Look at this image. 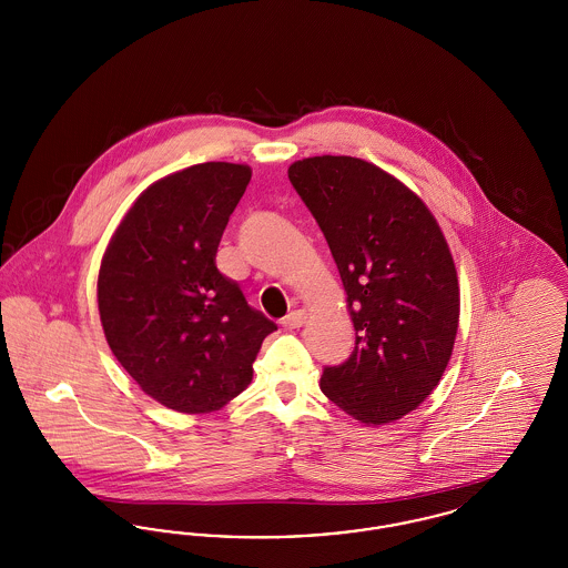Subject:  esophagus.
<instances>
[{
	"label": "esophagus",
	"instance_id": "34e87169",
	"mask_svg": "<svg viewBox=\"0 0 568 568\" xmlns=\"http://www.w3.org/2000/svg\"><path fill=\"white\" fill-rule=\"evenodd\" d=\"M306 313L304 311H292L281 324H283V327L285 329H296V327H302V325L306 324Z\"/></svg>",
	"mask_w": 568,
	"mask_h": 568
}]
</instances>
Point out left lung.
<instances>
[{"instance_id":"1","label":"left lung","mask_w":568,"mask_h":568,"mask_svg":"<svg viewBox=\"0 0 568 568\" xmlns=\"http://www.w3.org/2000/svg\"><path fill=\"white\" fill-rule=\"evenodd\" d=\"M290 181L320 223L355 327L352 355L322 392L362 424L415 410L443 377L459 320L458 272L428 206L375 163L322 155Z\"/></svg>"}]
</instances>
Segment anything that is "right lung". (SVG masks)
<instances>
[{
    "instance_id": "right-lung-1",
    "label": "right lung",
    "mask_w": 568,
    "mask_h": 568,
    "mask_svg": "<svg viewBox=\"0 0 568 568\" xmlns=\"http://www.w3.org/2000/svg\"><path fill=\"white\" fill-rule=\"evenodd\" d=\"M248 181V165L227 162L165 176L140 193L102 257L98 306L110 349L144 394L179 413L236 398L276 329L215 264Z\"/></svg>"
}]
</instances>
